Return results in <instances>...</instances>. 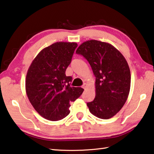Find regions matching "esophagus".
<instances>
[{
  "label": "esophagus",
  "instance_id": "esophagus-1",
  "mask_svg": "<svg viewBox=\"0 0 154 154\" xmlns=\"http://www.w3.org/2000/svg\"><path fill=\"white\" fill-rule=\"evenodd\" d=\"M87 87H88V84H84V85H83V88H86Z\"/></svg>",
  "mask_w": 154,
  "mask_h": 154
}]
</instances>
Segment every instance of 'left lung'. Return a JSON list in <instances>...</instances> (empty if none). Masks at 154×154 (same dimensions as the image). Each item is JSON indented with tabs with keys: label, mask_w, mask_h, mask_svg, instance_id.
<instances>
[{
	"label": "left lung",
	"mask_w": 154,
	"mask_h": 154,
	"mask_svg": "<svg viewBox=\"0 0 154 154\" xmlns=\"http://www.w3.org/2000/svg\"><path fill=\"white\" fill-rule=\"evenodd\" d=\"M76 53L88 60L96 77L95 98L87 103L90 113L99 119L112 118L130 93L131 74L125 58L110 44L95 40L83 42Z\"/></svg>",
	"instance_id": "8db88e82"
}]
</instances>
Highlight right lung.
I'll return each instance as SVG.
<instances>
[{"label": "right lung", "instance_id": "1", "mask_svg": "<svg viewBox=\"0 0 154 154\" xmlns=\"http://www.w3.org/2000/svg\"><path fill=\"white\" fill-rule=\"evenodd\" d=\"M77 46L76 42H58L43 48L26 73L25 88L29 101L40 116L49 121L68 116L70 102L84 92L80 87H70L72 77L65 74Z\"/></svg>", "mask_w": 154, "mask_h": 154}]
</instances>
